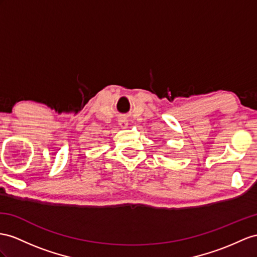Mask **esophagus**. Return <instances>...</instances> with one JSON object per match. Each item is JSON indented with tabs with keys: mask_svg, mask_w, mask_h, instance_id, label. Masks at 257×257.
<instances>
[{
	"mask_svg": "<svg viewBox=\"0 0 257 257\" xmlns=\"http://www.w3.org/2000/svg\"><path fill=\"white\" fill-rule=\"evenodd\" d=\"M118 124H119V127L121 128V129H126V128H128V126H129V122H128V120L126 119V118H119V120H118Z\"/></svg>",
	"mask_w": 257,
	"mask_h": 257,
	"instance_id": "obj_1",
	"label": "esophagus"
}]
</instances>
